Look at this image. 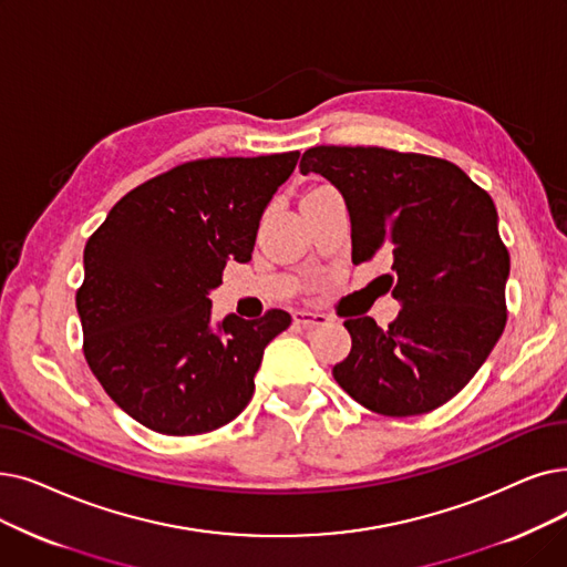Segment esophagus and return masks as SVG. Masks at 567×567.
<instances>
[{"label":"esophagus","instance_id":"1","mask_svg":"<svg viewBox=\"0 0 567 567\" xmlns=\"http://www.w3.org/2000/svg\"><path fill=\"white\" fill-rule=\"evenodd\" d=\"M293 322L301 327H324L329 324V317L324 312H315V310H297L293 312Z\"/></svg>","mask_w":567,"mask_h":567}]
</instances>
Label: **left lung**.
Returning a JSON list of instances; mask_svg holds the SVG:
<instances>
[{
    "mask_svg": "<svg viewBox=\"0 0 567 567\" xmlns=\"http://www.w3.org/2000/svg\"><path fill=\"white\" fill-rule=\"evenodd\" d=\"M301 174L324 176L352 223V261L384 255L396 322H344L348 359L336 382L386 416L424 414L454 399L494 350L507 322L509 255L491 196L447 162L386 147L317 145Z\"/></svg>",
    "mask_w": 567,
    "mask_h": 567,
    "instance_id": "1",
    "label": "left lung"
}]
</instances>
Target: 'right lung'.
I'll list each match as a JSON object with an SVG mask.
<instances>
[{
  "label": "right lung",
  "mask_w": 567,
  "mask_h": 567,
  "mask_svg": "<svg viewBox=\"0 0 567 567\" xmlns=\"http://www.w3.org/2000/svg\"><path fill=\"white\" fill-rule=\"evenodd\" d=\"M299 153L210 157L147 181L111 208L76 291L90 371L130 416L164 435L208 433L250 403L285 310L213 324L208 293L252 259L259 219Z\"/></svg>",
  "instance_id": "obj_1"
}]
</instances>
